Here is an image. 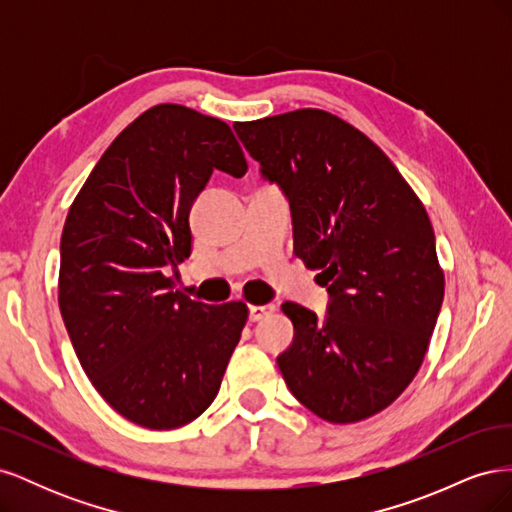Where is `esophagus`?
<instances>
[{"label": "esophagus", "mask_w": 512, "mask_h": 512, "mask_svg": "<svg viewBox=\"0 0 512 512\" xmlns=\"http://www.w3.org/2000/svg\"><path fill=\"white\" fill-rule=\"evenodd\" d=\"M273 312H275V305H250V320L258 322Z\"/></svg>", "instance_id": "obj_1"}]
</instances>
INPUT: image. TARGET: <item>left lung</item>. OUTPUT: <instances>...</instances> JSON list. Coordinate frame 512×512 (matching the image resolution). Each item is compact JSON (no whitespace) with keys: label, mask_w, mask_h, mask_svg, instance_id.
<instances>
[{"label":"left lung","mask_w":512,"mask_h":512,"mask_svg":"<svg viewBox=\"0 0 512 512\" xmlns=\"http://www.w3.org/2000/svg\"><path fill=\"white\" fill-rule=\"evenodd\" d=\"M235 132L284 190L294 256L331 294L324 320L284 303L294 339L277 356L292 395L335 425L389 408L421 369L444 299L429 215L386 153L320 108Z\"/></svg>","instance_id":"obj_1"}]
</instances>
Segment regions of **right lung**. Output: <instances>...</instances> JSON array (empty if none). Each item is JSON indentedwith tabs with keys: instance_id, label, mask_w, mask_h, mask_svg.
Returning a JSON list of instances; mask_svg holds the SVG:
<instances>
[{
	"instance_id": "right-lung-1",
	"label": "right lung",
	"mask_w": 512,
	"mask_h": 512,
	"mask_svg": "<svg viewBox=\"0 0 512 512\" xmlns=\"http://www.w3.org/2000/svg\"><path fill=\"white\" fill-rule=\"evenodd\" d=\"M213 168L247 173L228 123L181 104L138 115L91 170L61 232L59 309L94 389L128 421L177 429L203 414L247 305L175 290L192 254L190 209Z\"/></svg>"
}]
</instances>
